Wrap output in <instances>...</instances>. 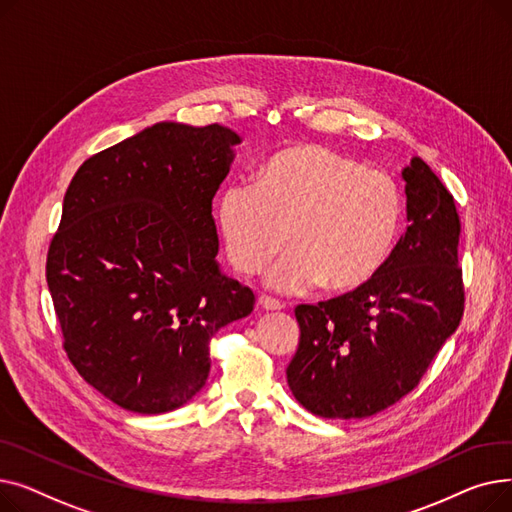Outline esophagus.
Returning <instances> with one entry per match:
<instances>
[{
	"label": "esophagus",
	"instance_id": "34e87169",
	"mask_svg": "<svg viewBox=\"0 0 512 512\" xmlns=\"http://www.w3.org/2000/svg\"><path fill=\"white\" fill-rule=\"evenodd\" d=\"M257 305H259L263 311H280V309H282V305H280L278 301L267 299V297H259V299H257Z\"/></svg>",
	"mask_w": 512,
	"mask_h": 512
}]
</instances>
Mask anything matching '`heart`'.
<instances>
[{"label":"heart","instance_id":"b5f03b06","mask_svg":"<svg viewBox=\"0 0 512 512\" xmlns=\"http://www.w3.org/2000/svg\"><path fill=\"white\" fill-rule=\"evenodd\" d=\"M228 257L255 274L288 245L267 276L278 292L324 286L344 294L369 284L394 251L405 199L398 182L324 145H292L267 157L255 184L232 182L215 205Z\"/></svg>","mask_w":512,"mask_h":512}]
</instances>
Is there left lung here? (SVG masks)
<instances>
[{
  "mask_svg": "<svg viewBox=\"0 0 512 512\" xmlns=\"http://www.w3.org/2000/svg\"><path fill=\"white\" fill-rule=\"evenodd\" d=\"M409 228L369 284L299 305L301 338L286 367L292 396L326 419H363L409 394L463 317L461 222L421 157L402 170Z\"/></svg>",
  "mask_w": 512,
  "mask_h": 512,
  "instance_id": "8db88e82",
  "label": "left lung"
}]
</instances>
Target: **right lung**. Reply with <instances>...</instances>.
Masks as SVG:
<instances>
[{
    "instance_id": "obj_1",
    "label": "right lung",
    "mask_w": 512,
    "mask_h": 512,
    "mask_svg": "<svg viewBox=\"0 0 512 512\" xmlns=\"http://www.w3.org/2000/svg\"><path fill=\"white\" fill-rule=\"evenodd\" d=\"M240 137L157 122L74 174L47 253L72 365L118 407L159 415L207 382L209 340L253 311L226 276L211 199Z\"/></svg>"
}]
</instances>
